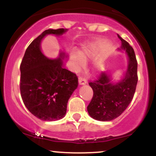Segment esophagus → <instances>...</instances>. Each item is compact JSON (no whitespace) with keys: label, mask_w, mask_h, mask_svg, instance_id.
Here are the masks:
<instances>
[{"label":"esophagus","mask_w":156,"mask_h":156,"mask_svg":"<svg viewBox=\"0 0 156 156\" xmlns=\"http://www.w3.org/2000/svg\"><path fill=\"white\" fill-rule=\"evenodd\" d=\"M78 83H79V85H85V84L87 83V80L81 78V77H79V78H78Z\"/></svg>","instance_id":"obj_1"}]
</instances>
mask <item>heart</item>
Masks as SVG:
<instances>
[{
  "mask_svg": "<svg viewBox=\"0 0 156 156\" xmlns=\"http://www.w3.org/2000/svg\"><path fill=\"white\" fill-rule=\"evenodd\" d=\"M94 51L92 46H87L82 48L80 52L72 51L70 53V58L74 63V69L77 73L80 72L82 68L85 66V62L89 58H92ZM93 73L98 75L104 70V64L103 63H96L94 64L92 68Z\"/></svg>",
  "mask_w": 156,
  "mask_h": 156,
  "instance_id": "heart-1",
  "label": "heart"
}]
</instances>
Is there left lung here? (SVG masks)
I'll use <instances>...</instances> for the list:
<instances>
[{
  "instance_id": "obj_1",
  "label": "left lung",
  "mask_w": 156,
  "mask_h": 156,
  "mask_svg": "<svg viewBox=\"0 0 156 156\" xmlns=\"http://www.w3.org/2000/svg\"><path fill=\"white\" fill-rule=\"evenodd\" d=\"M122 42L119 51H125L128 66L124 76L115 81L110 73H101L99 79L90 82L93 97L87 111L91 117L99 121H111L120 116L133 99L138 81L137 61L133 48L119 34Z\"/></svg>"
}]
</instances>
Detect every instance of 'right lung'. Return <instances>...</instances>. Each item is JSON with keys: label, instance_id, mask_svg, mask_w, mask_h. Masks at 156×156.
Masks as SVG:
<instances>
[{"label": "right lung", "instance_id": "obj_1", "mask_svg": "<svg viewBox=\"0 0 156 156\" xmlns=\"http://www.w3.org/2000/svg\"><path fill=\"white\" fill-rule=\"evenodd\" d=\"M67 29H48L37 37L26 49L20 64V93L28 110L43 121L62 119L67 103L78 87L76 75L64 68L67 54L60 51L58 58L42 53L41 42L47 35H63Z\"/></svg>", "mask_w": 156, "mask_h": 156}]
</instances>
